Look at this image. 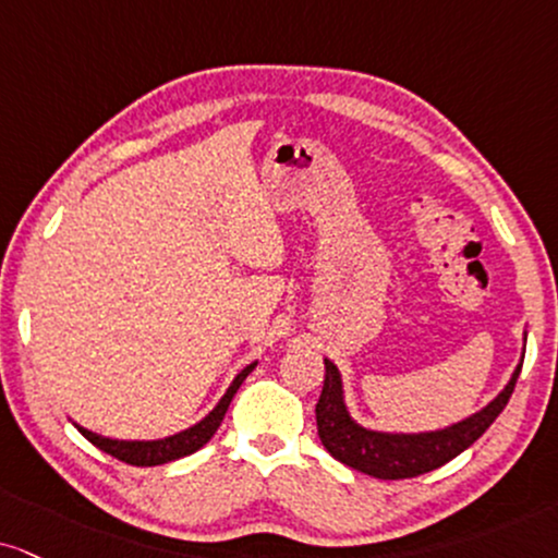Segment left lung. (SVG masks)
Wrapping results in <instances>:
<instances>
[{"instance_id": "obj_1", "label": "left lung", "mask_w": 558, "mask_h": 558, "mask_svg": "<svg viewBox=\"0 0 558 558\" xmlns=\"http://www.w3.org/2000/svg\"><path fill=\"white\" fill-rule=\"evenodd\" d=\"M522 362L514 369L505 390L486 403L484 409L471 414L463 422L445 426L435 432H418V435H398V432H373L356 424L343 401V383L339 367L326 360V380L323 393L315 403V422H318L320 442L336 460L349 469L367 473V476L396 481L414 478L429 473L439 465L450 463L452 458L476 442L494 424L507 401H510L514 383H518Z\"/></svg>"}]
</instances>
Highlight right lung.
Instances as JSON below:
<instances>
[{
	"label": "right lung",
	"instance_id": "1",
	"mask_svg": "<svg viewBox=\"0 0 558 558\" xmlns=\"http://www.w3.org/2000/svg\"><path fill=\"white\" fill-rule=\"evenodd\" d=\"M253 367H256V362L240 369L238 377L232 380L230 388H227V393L219 398V403L215 405V409H211L209 414L202 418V422L189 426V429L178 432V435H170L165 439H147V442H144V439H142V442H140V439L129 442V439H111V437L95 435V432H89L80 424H77V429L82 432V437H87L89 442H93L95 447H100L102 452H108V456L119 458L129 465H162V463H170V460L191 456V452H196L198 447H204L211 437H215V432L219 429V424H222L227 409H230L232 396L238 393V388L243 385L245 377L253 373Z\"/></svg>",
	"mask_w": 558,
	"mask_h": 558
}]
</instances>
